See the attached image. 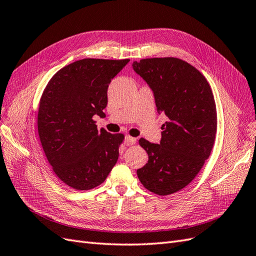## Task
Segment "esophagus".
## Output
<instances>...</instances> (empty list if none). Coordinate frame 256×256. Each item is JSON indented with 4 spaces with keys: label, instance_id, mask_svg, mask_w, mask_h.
I'll use <instances>...</instances> for the list:
<instances>
[{
    "label": "esophagus",
    "instance_id": "1",
    "mask_svg": "<svg viewBox=\"0 0 256 256\" xmlns=\"http://www.w3.org/2000/svg\"><path fill=\"white\" fill-rule=\"evenodd\" d=\"M136 140L134 138L129 136H125V143H126V145H134V144H136Z\"/></svg>",
    "mask_w": 256,
    "mask_h": 256
}]
</instances>
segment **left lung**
<instances>
[{
	"mask_svg": "<svg viewBox=\"0 0 256 256\" xmlns=\"http://www.w3.org/2000/svg\"><path fill=\"white\" fill-rule=\"evenodd\" d=\"M132 68L148 84L158 113L168 118L159 144L138 141L148 161L136 174L147 190L172 194L193 180L212 152L216 132L212 92L205 76L180 58L134 60Z\"/></svg>",
	"mask_w": 256,
	"mask_h": 256,
	"instance_id": "1",
	"label": "left lung"
}]
</instances>
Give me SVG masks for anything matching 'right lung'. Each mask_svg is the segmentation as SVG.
<instances>
[{"instance_id":"add662e5","label":"right lung","mask_w":256,"mask_h":256,"mask_svg":"<svg viewBox=\"0 0 256 256\" xmlns=\"http://www.w3.org/2000/svg\"><path fill=\"white\" fill-rule=\"evenodd\" d=\"M129 60L74 62L54 74L42 92L38 134L53 172L69 187H97L118 162L124 136L98 131L94 116H106L108 88Z\"/></svg>"}]
</instances>
